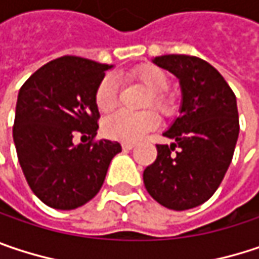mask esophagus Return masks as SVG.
Returning <instances> with one entry per match:
<instances>
[{
  "label": "esophagus",
  "mask_w": 259,
  "mask_h": 259,
  "mask_svg": "<svg viewBox=\"0 0 259 259\" xmlns=\"http://www.w3.org/2000/svg\"><path fill=\"white\" fill-rule=\"evenodd\" d=\"M135 142H123V148L124 150H132V148H135Z\"/></svg>",
  "instance_id": "1"
}]
</instances>
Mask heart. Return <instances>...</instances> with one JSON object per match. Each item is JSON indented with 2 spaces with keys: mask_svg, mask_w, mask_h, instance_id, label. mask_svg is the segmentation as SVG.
I'll return each instance as SVG.
<instances>
[{
  "mask_svg": "<svg viewBox=\"0 0 259 259\" xmlns=\"http://www.w3.org/2000/svg\"><path fill=\"white\" fill-rule=\"evenodd\" d=\"M132 75L148 89V95L144 102L145 108L153 106L163 115H169L174 111L172 99L164 93L169 87V78L161 69L155 66H139L132 72ZM95 104L102 114H109L117 106V85L112 77L106 75L98 84L95 90ZM157 126L158 117L153 111H144L139 114L120 111L106 118L104 132L112 139L135 142Z\"/></svg>",
  "mask_w": 259,
  "mask_h": 259,
  "instance_id": "obj_1",
  "label": "heart"
}]
</instances>
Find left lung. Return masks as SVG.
<instances>
[{"label": "left lung", "instance_id": "left-lung-1", "mask_svg": "<svg viewBox=\"0 0 259 259\" xmlns=\"http://www.w3.org/2000/svg\"><path fill=\"white\" fill-rule=\"evenodd\" d=\"M179 78L181 114L157 145V158L144 170L147 191L161 206L187 210L209 200L231 163L239 138L236 95L206 60L164 55L153 60Z\"/></svg>", "mask_w": 259, "mask_h": 259}]
</instances>
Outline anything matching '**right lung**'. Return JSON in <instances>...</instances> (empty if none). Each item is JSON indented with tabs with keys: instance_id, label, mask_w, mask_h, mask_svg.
<instances>
[{
	"instance_id": "add662e5",
	"label": "right lung",
	"mask_w": 259,
	"mask_h": 259,
	"mask_svg": "<svg viewBox=\"0 0 259 259\" xmlns=\"http://www.w3.org/2000/svg\"><path fill=\"white\" fill-rule=\"evenodd\" d=\"M111 66L62 56L35 71L19 90L13 139L28 185L50 207L71 210L101 190L121 145L95 141L99 111L95 90ZM77 134L87 144H73Z\"/></svg>"
}]
</instances>
